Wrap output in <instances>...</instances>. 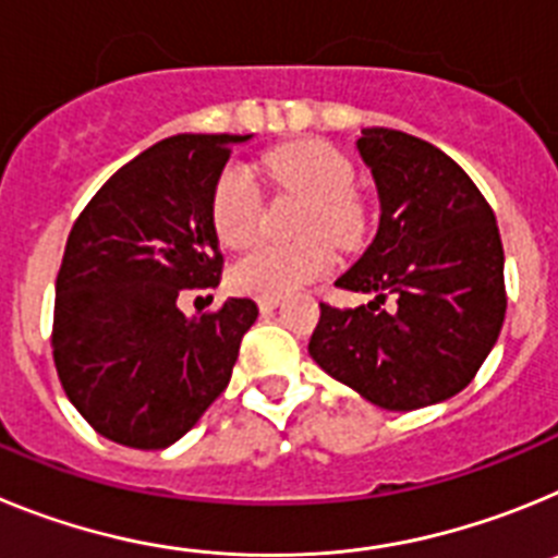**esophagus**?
I'll use <instances>...</instances> for the list:
<instances>
[{
    "instance_id": "1",
    "label": "esophagus",
    "mask_w": 558,
    "mask_h": 558,
    "mask_svg": "<svg viewBox=\"0 0 558 558\" xmlns=\"http://www.w3.org/2000/svg\"><path fill=\"white\" fill-rule=\"evenodd\" d=\"M276 307H279V299H259V313L263 315L274 313Z\"/></svg>"
}]
</instances>
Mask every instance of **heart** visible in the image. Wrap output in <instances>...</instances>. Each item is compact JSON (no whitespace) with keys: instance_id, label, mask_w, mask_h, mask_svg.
I'll use <instances>...</instances> for the list:
<instances>
[{"instance_id":"1","label":"heart","mask_w":558,"mask_h":558,"mask_svg":"<svg viewBox=\"0 0 558 558\" xmlns=\"http://www.w3.org/2000/svg\"><path fill=\"white\" fill-rule=\"evenodd\" d=\"M268 172L288 190L310 201L304 231L327 234L335 243H352L360 231V209L352 198L354 170L327 142H299L276 150ZM211 226L226 248H245L263 226V198L245 167H226L211 195ZM335 256L327 240L310 236L299 245H256L231 268L234 290L256 299H284L322 279Z\"/></svg>"}]
</instances>
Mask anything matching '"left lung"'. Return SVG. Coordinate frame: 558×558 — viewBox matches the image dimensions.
Masks as SVG:
<instances>
[{
    "label": "left lung",
    "mask_w": 558,
    "mask_h": 558,
    "mask_svg": "<svg viewBox=\"0 0 558 558\" xmlns=\"http://www.w3.org/2000/svg\"><path fill=\"white\" fill-rule=\"evenodd\" d=\"M354 145L377 186L379 226L335 284L372 302L322 304L310 357L386 411L438 405L470 386L506 318L495 211L430 142L363 128Z\"/></svg>",
    "instance_id": "left-lung-1"
}]
</instances>
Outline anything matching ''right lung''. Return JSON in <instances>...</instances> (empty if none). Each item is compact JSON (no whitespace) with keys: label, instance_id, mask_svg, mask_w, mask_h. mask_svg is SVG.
Segmentation results:
<instances>
[{"label":"right lung","instance_id":"1","mask_svg":"<svg viewBox=\"0 0 558 558\" xmlns=\"http://www.w3.org/2000/svg\"><path fill=\"white\" fill-rule=\"evenodd\" d=\"M248 136L179 133L117 170L69 231L52 357L69 402L117 445L165 450L226 391L251 299L190 318L181 290L215 288L211 195Z\"/></svg>","mask_w":558,"mask_h":558}]
</instances>
